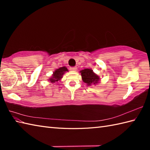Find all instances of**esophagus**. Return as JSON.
<instances>
[{"label": "esophagus", "mask_w": 150, "mask_h": 150, "mask_svg": "<svg viewBox=\"0 0 150 150\" xmlns=\"http://www.w3.org/2000/svg\"><path fill=\"white\" fill-rule=\"evenodd\" d=\"M69 69L71 70V71H76V69H77V68H76V67H70Z\"/></svg>", "instance_id": "esophagus-1"}]
</instances>
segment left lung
Wrapping results in <instances>:
<instances>
[{
	"label": "left lung",
	"mask_w": 150,
	"mask_h": 150,
	"mask_svg": "<svg viewBox=\"0 0 150 150\" xmlns=\"http://www.w3.org/2000/svg\"><path fill=\"white\" fill-rule=\"evenodd\" d=\"M82 81L87 85L90 86L91 84H96L99 81V77L93 72V70L91 69H84L80 71Z\"/></svg>",
	"instance_id": "1"
}]
</instances>
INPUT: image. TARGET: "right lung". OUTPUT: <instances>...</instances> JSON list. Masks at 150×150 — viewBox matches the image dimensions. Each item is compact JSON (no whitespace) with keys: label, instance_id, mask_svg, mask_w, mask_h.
<instances>
[{"label":"right lung","instance_id":"obj_1","mask_svg":"<svg viewBox=\"0 0 150 150\" xmlns=\"http://www.w3.org/2000/svg\"><path fill=\"white\" fill-rule=\"evenodd\" d=\"M66 71H68V69H67L66 67H62V68H60L56 69L55 71H54L53 73L52 77L50 79V82H53V83H55V82L60 81V79H62L64 73Z\"/></svg>","mask_w":150,"mask_h":150}]
</instances>
